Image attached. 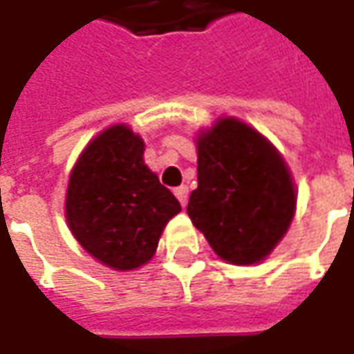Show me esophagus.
Returning <instances> with one entry per match:
<instances>
[{"instance_id":"obj_1","label":"esophagus","mask_w":354,"mask_h":354,"mask_svg":"<svg viewBox=\"0 0 354 354\" xmlns=\"http://www.w3.org/2000/svg\"><path fill=\"white\" fill-rule=\"evenodd\" d=\"M173 192H175L177 200L181 202L183 207H185V205H187V200H189V189H187L185 185H181V187H177V189L173 190Z\"/></svg>"}]
</instances>
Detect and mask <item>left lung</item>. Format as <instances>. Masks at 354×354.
<instances>
[{
  "label": "left lung",
  "instance_id": "1",
  "mask_svg": "<svg viewBox=\"0 0 354 354\" xmlns=\"http://www.w3.org/2000/svg\"><path fill=\"white\" fill-rule=\"evenodd\" d=\"M196 145L198 189L187 207L190 221L223 261H263L295 213V185L284 158L236 118H221L198 135Z\"/></svg>",
  "mask_w": 354,
  "mask_h": 354
}]
</instances>
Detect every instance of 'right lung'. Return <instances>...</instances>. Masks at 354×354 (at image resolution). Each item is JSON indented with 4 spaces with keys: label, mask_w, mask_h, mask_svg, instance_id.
<instances>
[{
    "label": "right lung",
    "mask_w": 354,
    "mask_h": 354,
    "mask_svg": "<svg viewBox=\"0 0 354 354\" xmlns=\"http://www.w3.org/2000/svg\"><path fill=\"white\" fill-rule=\"evenodd\" d=\"M145 142L124 124L97 135L77 158L66 190L72 234L97 261L133 270L152 259L179 200L142 160Z\"/></svg>",
    "instance_id": "obj_1"
}]
</instances>
